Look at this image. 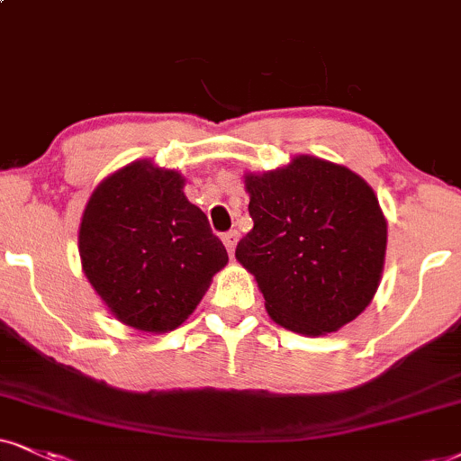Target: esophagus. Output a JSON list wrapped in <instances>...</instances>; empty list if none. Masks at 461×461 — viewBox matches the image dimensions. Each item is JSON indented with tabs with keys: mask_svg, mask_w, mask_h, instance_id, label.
<instances>
[{
	"mask_svg": "<svg viewBox=\"0 0 461 461\" xmlns=\"http://www.w3.org/2000/svg\"><path fill=\"white\" fill-rule=\"evenodd\" d=\"M221 241H224L226 249H229V254L232 257V252H235L237 241H240V232H237L235 229L229 230V232H224V235H221Z\"/></svg>",
	"mask_w": 461,
	"mask_h": 461,
	"instance_id": "obj_1",
	"label": "esophagus"
}]
</instances>
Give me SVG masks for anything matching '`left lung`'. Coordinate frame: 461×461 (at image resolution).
Masks as SVG:
<instances>
[{
	"label": "left lung",
	"instance_id": "8db88e82",
	"mask_svg": "<svg viewBox=\"0 0 461 461\" xmlns=\"http://www.w3.org/2000/svg\"><path fill=\"white\" fill-rule=\"evenodd\" d=\"M254 229L235 257L257 277L277 325L305 335L338 331L367 308L387 249L376 194L352 170L299 156L249 175Z\"/></svg>",
	"mask_w": 461,
	"mask_h": 461
}]
</instances>
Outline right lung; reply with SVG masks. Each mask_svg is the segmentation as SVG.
I'll return each instance as SVG.
<instances>
[{"mask_svg":"<svg viewBox=\"0 0 461 461\" xmlns=\"http://www.w3.org/2000/svg\"><path fill=\"white\" fill-rule=\"evenodd\" d=\"M78 252L113 314L151 333L179 327L229 263L207 215L185 198L181 175L149 162H132L98 185Z\"/></svg>","mask_w":461,"mask_h":461,"instance_id":"add662e5","label":"right lung"}]
</instances>
